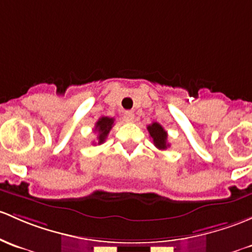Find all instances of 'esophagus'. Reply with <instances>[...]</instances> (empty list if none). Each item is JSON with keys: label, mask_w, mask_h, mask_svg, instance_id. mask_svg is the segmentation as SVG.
<instances>
[{"label": "esophagus", "mask_w": 252, "mask_h": 252, "mask_svg": "<svg viewBox=\"0 0 252 252\" xmlns=\"http://www.w3.org/2000/svg\"><path fill=\"white\" fill-rule=\"evenodd\" d=\"M134 117H135V115L133 112H131V111H126V112H124V115H123V119L126 122H133Z\"/></svg>", "instance_id": "1"}]
</instances>
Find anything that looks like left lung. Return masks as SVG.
<instances>
[{
	"label": "left lung",
	"mask_w": 252,
	"mask_h": 252,
	"mask_svg": "<svg viewBox=\"0 0 252 252\" xmlns=\"http://www.w3.org/2000/svg\"><path fill=\"white\" fill-rule=\"evenodd\" d=\"M147 130L152 137L156 147L159 148V150H166L169 147L168 134L159 123L155 122V123L150 124V126H147Z\"/></svg>",
	"instance_id": "1"
}]
</instances>
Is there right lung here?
<instances>
[{
    "mask_svg": "<svg viewBox=\"0 0 252 252\" xmlns=\"http://www.w3.org/2000/svg\"><path fill=\"white\" fill-rule=\"evenodd\" d=\"M113 123H115V119L110 117H101L99 118V121L95 124L94 131L97 133V144L101 145L104 144L106 137H107L108 133L112 129Z\"/></svg>",
    "mask_w": 252,
    "mask_h": 252,
    "instance_id": "right-lung-1",
    "label": "right lung"
}]
</instances>
